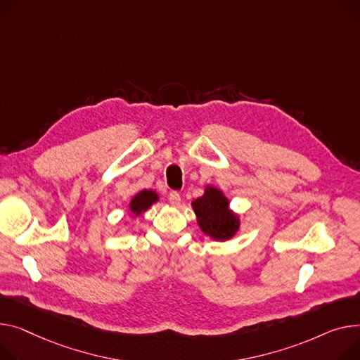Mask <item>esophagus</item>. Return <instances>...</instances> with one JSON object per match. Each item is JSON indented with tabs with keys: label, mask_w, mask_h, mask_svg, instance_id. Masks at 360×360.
<instances>
[{
	"label": "esophagus",
	"mask_w": 360,
	"mask_h": 360,
	"mask_svg": "<svg viewBox=\"0 0 360 360\" xmlns=\"http://www.w3.org/2000/svg\"><path fill=\"white\" fill-rule=\"evenodd\" d=\"M169 202L174 205H178L181 202V194L178 191H171L169 193Z\"/></svg>",
	"instance_id": "1"
}]
</instances>
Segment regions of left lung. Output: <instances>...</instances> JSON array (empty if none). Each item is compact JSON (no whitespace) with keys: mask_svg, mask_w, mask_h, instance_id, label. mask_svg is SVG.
Wrapping results in <instances>:
<instances>
[{"mask_svg":"<svg viewBox=\"0 0 360 360\" xmlns=\"http://www.w3.org/2000/svg\"><path fill=\"white\" fill-rule=\"evenodd\" d=\"M197 223L202 233L214 240H229L240 227V219L229 207V200L220 189L207 186L202 197L193 201Z\"/></svg>","mask_w":360,"mask_h":360,"instance_id":"8db88e82","label":"left lung"}]
</instances>
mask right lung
<instances>
[{
    "label": "right lung",
    "mask_w": 360,
    "mask_h": 360,
    "mask_svg": "<svg viewBox=\"0 0 360 360\" xmlns=\"http://www.w3.org/2000/svg\"><path fill=\"white\" fill-rule=\"evenodd\" d=\"M158 201H159V195L155 193V191L143 189L131 198L129 207L134 215H140L145 211H148Z\"/></svg>",
    "instance_id": "right-lung-1"
}]
</instances>
